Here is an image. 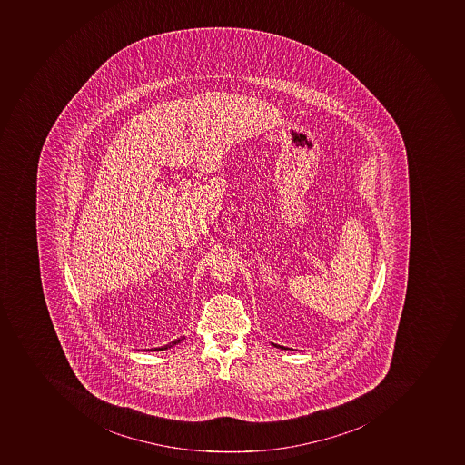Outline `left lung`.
<instances>
[{
  "label": "left lung",
  "instance_id": "8db88e82",
  "mask_svg": "<svg viewBox=\"0 0 465 465\" xmlns=\"http://www.w3.org/2000/svg\"><path fill=\"white\" fill-rule=\"evenodd\" d=\"M273 346H275V348H278V349H282V351H285V349L287 348H284V346H280V344H275V343H272Z\"/></svg>",
  "mask_w": 465,
  "mask_h": 465
}]
</instances>
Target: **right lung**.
Wrapping results in <instances>:
<instances>
[{"label": "right lung", "mask_w": 465, "mask_h": 465, "mask_svg": "<svg viewBox=\"0 0 465 465\" xmlns=\"http://www.w3.org/2000/svg\"><path fill=\"white\" fill-rule=\"evenodd\" d=\"M183 339H185V337H180V339L173 340V341H171V343L166 344V346H163V348H154L152 349V351H166V349H171L172 346H175V344L181 343V341H183Z\"/></svg>", "instance_id": "right-lung-1"}]
</instances>
